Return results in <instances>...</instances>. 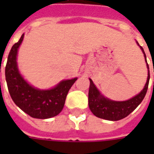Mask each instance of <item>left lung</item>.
<instances>
[{
	"label": "left lung",
	"instance_id": "obj_1",
	"mask_svg": "<svg viewBox=\"0 0 154 154\" xmlns=\"http://www.w3.org/2000/svg\"><path fill=\"white\" fill-rule=\"evenodd\" d=\"M140 48L142 49L146 59V55L143 51V48L141 46H140ZM147 66L149 68L148 63H147ZM149 78H150V75H149V70L148 80H147L145 87L143 89L142 91L134 97H133L128 100H125V101H113V100L105 98L103 96L100 95L99 91L97 90L92 80L90 79V88H89V93H88V105H89L91 111L97 117L107 119V120L116 121V120L124 119L125 117L128 116L129 114L135 110L137 106L142 102V100H143V98L147 93V90L149 87Z\"/></svg>",
	"mask_w": 154,
	"mask_h": 154
}]
</instances>
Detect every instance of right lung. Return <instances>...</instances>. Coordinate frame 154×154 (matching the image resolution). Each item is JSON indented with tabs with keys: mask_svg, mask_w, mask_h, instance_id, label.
<instances>
[{
	"mask_svg": "<svg viewBox=\"0 0 154 154\" xmlns=\"http://www.w3.org/2000/svg\"><path fill=\"white\" fill-rule=\"evenodd\" d=\"M24 38L12 46L5 66V79L12 100L24 112L36 119H48L57 116L63 109L65 100L77 78L61 82L51 90L41 91L29 85L19 73L16 55Z\"/></svg>",
	"mask_w": 154,
	"mask_h": 154,
	"instance_id": "1",
	"label": "right lung"
}]
</instances>
